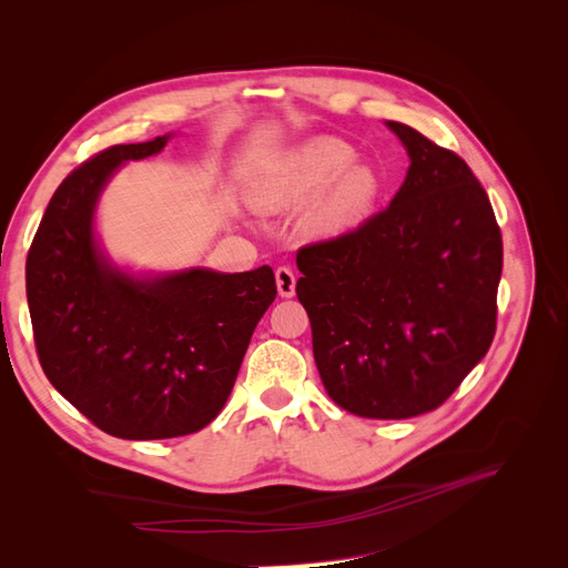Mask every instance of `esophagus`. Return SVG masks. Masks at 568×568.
<instances>
[{
  "instance_id": "34e87169",
  "label": "esophagus",
  "mask_w": 568,
  "mask_h": 568,
  "mask_svg": "<svg viewBox=\"0 0 568 568\" xmlns=\"http://www.w3.org/2000/svg\"><path fill=\"white\" fill-rule=\"evenodd\" d=\"M274 280H277V291L282 298H291L296 294V274L288 267H277V272H274Z\"/></svg>"
}]
</instances>
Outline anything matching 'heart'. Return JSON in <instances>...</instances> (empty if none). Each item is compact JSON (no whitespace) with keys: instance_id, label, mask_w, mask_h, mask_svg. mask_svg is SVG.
Masks as SVG:
<instances>
[{"instance_id":"heart-1","label":"heart","mask_w":568,"mask_h":568,"mask_svg":"<svg viewBox=\"0 0 568 568\" xmlns=\"http://www.w3.org/2000/svg\"><path fill=\"white\" fill-rule=\"evenodd\" d=\"M357 151L338 136L317 140L291 151L274 170L265 201L277 209L315 203L311 225L324 234H343L363 225L384 194V180Z\"/></svg>"}]
</instances>
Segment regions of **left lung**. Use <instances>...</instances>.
Here are the masks:
<instances>
[{"instance_id":"8db88e82","label":"left lung","mask_w":568,"mask_h":568,"mask_svg":"<svg viewBox=\"0 0 568 568\" xmlns=\"http://www.w3.org/2000/svg\"><path fill=\"white\" fill-rule=\"evenodd\" d=\"M409 168L390 205L298 251L296 284L329 398L367 419L440 407L490 348L503 234L455 151L386 123Z\"/></svg>"}]
</instances>
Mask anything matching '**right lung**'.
Segmentation results:
<instances>
[{
  "instance_id": "1",
  "label": "right lung",
  "mask_w": 568,
  "mask_h": 568,
  "mask_svg": "<svg viewBox=\"0 0 568 568\" xmlns=\"http://www.w3.org/2000/svg\"><path fill=\"white\" fill-rule=\"evenodd\" d=\"M168 140L115 144L78 165L51 196L26 261L47 379L101 432L125 440L178 438L209 426L277 296L270 265L142 280L99 251L101 189L125 161L153 156Z\"/></svg>"
}]
</instances>
